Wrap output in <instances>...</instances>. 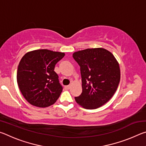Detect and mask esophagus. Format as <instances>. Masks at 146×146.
Listing matches in <instances>:
<instances>
[{
	"label": "esophagus",
	"mask_w": 146,
	"mask_h": 146,
	"mask_svg": "<svg viewBox=\"0 0 146 146\" xmlns=\"http://www.w3.org/2000/svg\"><path fill=\"white\" fill-rule=\"evenodd\" d=\"M71 88V86L70 85H68V86H65V88L66 89V90H70Z\"/></svg>",
	"instance_id": "obj_1"
}]
</instances>
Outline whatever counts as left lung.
Masks as SVG:
<instances>
[{
	"instance_id": "1",
	"label": "left lung",
	"mask_w": 146,
	"mask_h": 146,
	"mask_svg": "<svg viewBox=\"0 0 146 146\" xmlns=\"http://www.w3.org/2000/svg\"><path fill=\"white\" fill-rule=\"evenodd\" d=\"M73 57L80 67L82 92L75 97L77 104L94 110L108 102L120 80L119 64L114 55L102 48L76 51Z\"/></svg>"
}]
</instances>
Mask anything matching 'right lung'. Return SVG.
<instances>
[{"label":"right lung","mask_w":146,"mask_h":146,"mask_svg":"<svg viewBox=\"0 0 146 146\" xmlns=\"http://www.w3.org/2000/svg\"><path fill=\"white\" fill-rule=\"evenodd\" d=\"M64 55L58 51L37 49L28 52L21 58L17 70V84L31 105L48 107L60 97L62 87L54 69Z\"/></svg>","instance_id":"1"}]
</instances>
